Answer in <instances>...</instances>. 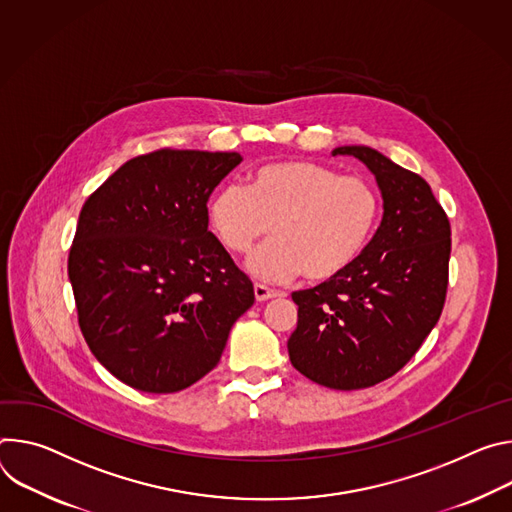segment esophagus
<instances>
[{"mask_svg": "<svg viewBox=\"0 0 512 512\" xmlns=\"http://www.w3.org/2000/svg\"><path fill=\"white\" fill-rule=\"evenodd\" d=\"M254 297H256V301L262 303V301L278 297V293L274 289H268L266 285H260V282H256V285H254Z\"/></svg>", "mask_w": 512, "mask_h": 512, "instance_id": "34e87169", "label": "esophagus"}]
</instances>
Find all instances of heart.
<instances>
[{
  "label": "heart",
  "instance_id": "heart-1",
  "mask_svg": "<svg viewBox=\"0 0 512 512\" xmlns=\"http://www.w3.org/2000/svg\"><path fill=\"white\" fill-rule=\"evenodd\" d=\"M209 221L219 242L246 254L248 270L262 280L303 276L315 285L335 280L366 252L380 217V197L362 177H342L311 160L264 164L250 175L248 189L219 187L209 201Z\"/></svg>",
  "mask_w": 512,
  "mask_h": 512
}]
</instances>
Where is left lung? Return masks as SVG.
<instances>
[{"label": "left lung", "instance_id": "obj_1", "mask_svg": "<svg viewBox=\"0 0 512 512\" xmlns=\"http://www.w3.org/2000/svg\"><path fill=\"white\" fill-rule=\"evenodd\" d=\"M368 166L382 221L360 260L335 280L293 293L291 364L335 388L374 386L399 372L439 321L451 252L449 219L425 179L368 146H339Z\"/></svg>", "mask_w": 512, "mask_h": 512}]
</instances>
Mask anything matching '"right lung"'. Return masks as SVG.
<instances>
[{
    "label": "right lung",
    "mask_w": 512,
    "mask_h": 512,
    "mask_svg": "<svg viewBox=\"0 0 512 512\" xmlns=\"http://www.w3.org/2000/svg\"><path fill=\"white\" fill-rule=\"evenodd\" d=\"M238 152L162 148L122 164L83 205L69 252L79 327L124 384L179 392L211 372L254 303L207 230V201Z\"/></svg>",
    "instance_id": "add662e5"
}]
</instances>
